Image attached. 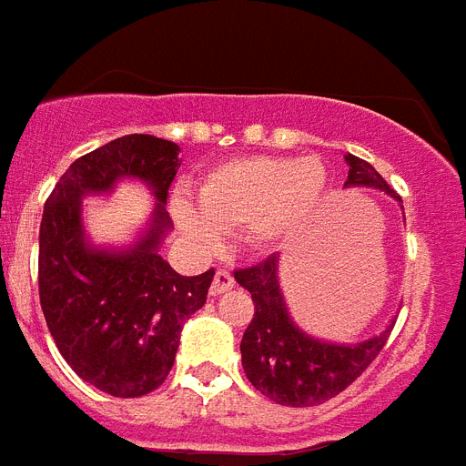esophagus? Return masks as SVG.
<instances>
[{
  "mask_svg": "<svg viewBox=\"0 0 466 466\" xmlns=\"http://www.w3.org/2000/svg\"><path fill=\"white\" fill-rule=\"evenodd\" d=\"M233 286H236V279H233V274H230L228 268H218L217 274H214V280H211L209 293L217 298V295L226 293V290H230Z\"/></svg>",
  "mask_w": 466,
  "mask_h": 466,
  "instance_id": "obj_1",
  "label": "esophagus"
}]
</instances>
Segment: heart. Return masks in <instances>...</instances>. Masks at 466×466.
I'll list each match as a JSON object with an SVG mask.
<instances>
[{
  "label": "heart",
  "mask_w": 466,
  "mask_h": 466,
  "mask_svg": "<svg viewBox=\"0 0 466 466\" xmlns=\"http://www.w3.org/2000/svg\"><path fill=\"white\" fill-rule=\"evenodd\" d=\"M329 176L317 157H245L211 168L198 186V205H173L180 230L211 245L218 230H240L255 249L283 245L321 207Z\"/></svg>",
  "instance_id": "obj_1"
}]
</instances>
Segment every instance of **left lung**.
Returning <instances> with one entry per match:
<instances>
[{"label":"left lung","mask_w":466,"mask_h":466,"mask_svg":"<svg viewBox=\"0 0 466 466\" xmlns=\"http://www.w3.org/2000/svg\"><path fill=\"white\" fill-rule=\"evenodd\" d=\"M345 161L350 164L345 186L379 187L398 198L369 161L355 155H345ZM236 280L255 302V317L240 343L242 369L249 383L279 405L311 407L336 398L362 376L390 336L388 329L364 343L336 345L302 333L288 317L276 255L255 267L238 268Z\"/></svg>","instance_id":"1"}]
</instances>
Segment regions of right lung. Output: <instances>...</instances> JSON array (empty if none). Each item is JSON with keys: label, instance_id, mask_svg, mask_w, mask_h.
<instances>
[{"label": "right lung", "instance_id": "1", "mask_svg": "<svg viewBox=\"0 0 466 466\" xmlns=\"http://www.w3.org/2000/svg\"><path fill=\"white\" fill-rule=\"evenodd\" d=\"M178 152L176 142L155 136L116 137L73 161L42 211L37 283L47 329L68 367L114 398H142L167 380L180 329L205 307L214 279V268L176 274L159 255L171 228L164 205ZM118 177L147 182L157 209L133 248L97 250L82 233L79 199L108 191Z\"/></svg>", "mask_w": 466, "mask_h": 466}]
</instances>
